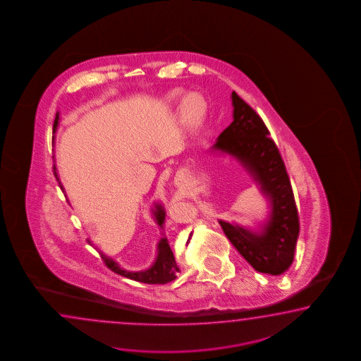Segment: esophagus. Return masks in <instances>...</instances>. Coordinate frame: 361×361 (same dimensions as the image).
<instances>
[{"label":"esophagus","mask_w":361,"mask_h":361,"mask_svg":"<svg viewBox=\"0 0 361 361\" xmlns=\"http://www.w3.org/2000/svg\"><path fill=\"white\" fill-rule=\"evenodd\" d=\"M180 180H182V179H180V177L177 178V179H176V184H177V185H179V184H180Z\"/></svg>","instance_id":"1"}]
</instances>
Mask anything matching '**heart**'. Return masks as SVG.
I'll return each mask as SVG.
<instances>
[{"instance_id": "obj_1", "label": "heart", "mask_w": 361, "mask_h": 361, "mask_svg": "<svg viewBox=\"0 0 361 361\" xmlns=\"http://www.w3.org/2000/svg\"><path fill=\"white\" fill-rule=\"evenodd\" d=\"M180 96V93L176 92L171 94V99H177ZM205 101L198 94V93H190L185 96V99L182 102V115L184 121L190 124H197L198 121L202 119L205 114Z\"/></svg>"}]
</instances>
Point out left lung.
<instances>
[{"label": "left lung", "instance_id": "8db88e82", "mask_svg": "<svg viewBox=\"0 0 361 361\" xmlns=\"http://www.w3.org/2000/svg\"><path fill=\"white\" fill-rule=\"evenodd\" d=\"M233 121L212 146L237 159L260 185L270 202V214L260 232L219 220L226 238L252 268L279 276L293 262L300 221L290 178L282 156L254 109L232 92Z\"/></svg>", "mask_w": 361, "mask_h": 361}]
</instances>
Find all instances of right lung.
Returning <instances> with one entry per match:
<instances>
[{
    "label": "right lung",
    "instance_id": "obj_1",
    "mask_svg": "<svg viewBox=\"0 0 361 361\" xmlns=\"http://www.w3.org/2000/svg\"><path fill=\"white\" fill-rule=\"evenodd\" d=\"M59 119H60V116L57 113L55 121H54V133L56 132ZM54 140H55V137H54ZM54 169L56 170V166H54ZM55 177L59 180L56 171H55ZM60 187L63 188L61 183H60ZM154 218H155L157 226L163 229L164 221H165V210H164L163 205L156 204ZM88 242L91 243V240H88ZM101 259L104 260L107 268L113 270L114 273L129 278V279H133L137 282L147 283V284H165V283L171 282L177 278V273L179 271L173 251H171L168 240L165 237L159 240V243H157V256H156L155 262L146 270L128 271L126 269H121L118 265V262H114L113 259L107 257L106 255H104L102 252H101Z\"/></svg>",
    "mask_w": 361,
    "mask_h": 361
}]
</instances>
